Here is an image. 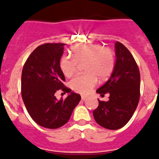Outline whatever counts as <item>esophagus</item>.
<instances>
[{"label": "esophagus", "instance_id": "34e87169", "mask_svg": "<svg viewBox=\"0 0 159 159\" xmlns=\"http://www.w3.org/2000/svg\"><path fill=\"white\" fill-rule=\"evenodd\" d=\"M81 99H82V100H86L87 99V96H85V95H82V96H81Z\"/></svg>", "mask_w": 159, "mask_h": 159}]
</instances>
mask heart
<instances>
[{
	"label": "heart",
	"instance_id": "1",
	"mask_svg": "<svg viewBox=\"0 0 159 159\" xmlns=\"http://www.w3.org/2000/svg\"><path fill=\"white\" fill-rule=\"evenodd\" d=\"M71 57H62L59 66L66 77L76 71L78 63H84L86 73L72 79L70 86L75 92L87 94L95 86L97 77L105 80L111 75L116 64V55L112 49L99 43H82L71 48Z\"/></svg>",
	"mask_w": 159,
	"mask_h": 159
}]
</instances>
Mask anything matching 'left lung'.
Returning <instances> with one entry per match:
<instances>
[{
	"label": "left lung",
	"instance_id": "1",
	"mask_svg": "<svg viewBox=\"0 0 159 159\" xmlns=\"http://www.w3.org/2000/svg\"><path fill=\"white\" fill-rule=\"evenodd\" d=\"M116 61L111 75L96 92L109 93V100H99L94 110L95 120L101 127L117 130L124 127L137 108L140 97V72L134 57L120 42H116Z\"/></svg>",
	"mask_w": 159,
	"mask_h": 159
}]
</instances>
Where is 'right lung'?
I'll return each mask as SVG.
<instances>
[{
  "label": "right lung",
  "instance_id": "1",
  "mask_svg": "<svg viewBox=\"0 0 159 159\" xmlns=\"http://www.w3.org/2000/svg\"><path fill=\"white\" fill-rule=\"evenodd\" d=\"M64 43L38 46L27 59L21 75V95L32 119L41 127L57 129L67 123L80 95L71 92L63 84L64 75L59 63ZM61 89L70 93L65 100L57 101L54 93Z\"/></svg>",
  "mask_w": 159,
  "mask_h": 159
}]
</instances>
